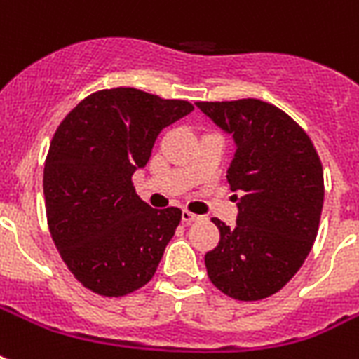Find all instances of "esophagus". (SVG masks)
I'll return each mask as SVG.
<instances>
[{
    "label": "esophagus",
    "instance_id": "34e87169",
    "mask_svg": "<svg viewBox=\"0 0 359 359\" xmlns=\"http://www.w3.org/2000/svg\"><path fill=\"white\" fill-rule=\"evenodd\" d=\"M201 219V216L199 214H194V212H188V210H182V222H184L186 225L194 224V222H199Z\"/></svg>",
    "mask_w": 359,
    "mask_h": 359
}]
</instances>
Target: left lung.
I'll use <instances>...</instances> for the list:
<instances>
[{"mask_svg": "<svg viewBox=\"0 0 359 359\" xmlns=\"http://www.w3.org/2000/svg\"><path fill=\"white\" fill-rule=\"evenodd\" d=\"M233 135L227 180L240 191L235 227L218 218L219 242L205 255L214 287L242 302L268 298L289 283L317 238L324 203L323 163L300 124L257 98L197 102Z\"/></svg>", "mask_w": 359, "mask_h": 359, "instance_id": "left-lung-1", "label": "left lung"}]
</instances>
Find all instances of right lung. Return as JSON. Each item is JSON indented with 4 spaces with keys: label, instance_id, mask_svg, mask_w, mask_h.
<instances>
[{
    "label": "right lung",
    "instance_id": "obj_1",
    "mask_svg": "<svg viewBox=\"0 0 359 359\" xmlns=\"http://www.w3.org/2000/svg\"><path fill=\"white\" fill-rule=\"evenodd\" d=\"M194 109L134 87L83 98L53 134L44 162L46 218L59 255L86 289L119 298L152 279L182 210L135 194L158 134Z\"/></svg>",
    "mask_w": 359,
    "mask_h": 359
}]
</instances>
